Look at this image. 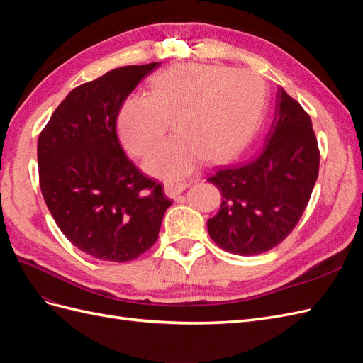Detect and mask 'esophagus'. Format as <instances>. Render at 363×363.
Segmentation results:
<instances>
[{
    "instance_id": "1",
    "label": "esophagus",
    "mask_w": 363,
    "mask_h": 363,
    "mask_svg": "<svg viewBox=\"0 0 363 363\" xmlns=\"http://www.w3.org/2000/svg\"><path fill=\"white\" fill-rule=\"evenodd\" d=\"M188 186H189L188 182H174V180L164 182V189H167L168 195H171V196L182 194L186 188H188Z\"/></svg>"
}]
</instances>
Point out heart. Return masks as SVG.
Masks as SVG:
<instances>
[{"instance_id":"obj_1","label":"heart","mask_w":363,"mask_h":363,"mask_svg":"<svg viewBox=\"0 0 363 363\" xmlns=\"http://www.w3.org/2000/svg\"><path fill=\"white\" fill-rule=\"evenodd\" d=\"M265 86L248 71L180 65L156 75L150 95H133L118 116L121 139L145 156L172 121L175 136L151 152L145 168L162 177L191 172L204 157L223 160L242 147L256 128Z\"/></svg>"}]
</instances>
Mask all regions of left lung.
<instances>
[{
	"label": "left lung",
	"mask_w": 363,
	"mask_h": 363,
	"mask_svg": "<svg viewBox=\"0 0 363 363\" xmlns=\"http://www.w3.org/2000/svg\"><path fill=\"white\" fill-rule=\"evenodd\" d=\"M320 171V148L311 116L284 92L263 147L245 163L218 167L207 182L223 203L207 221L208 235L223 250L256 256L277 247L298 224Z\"/></svg>",
	"instance_id": "obj_1"
}]
</instances>
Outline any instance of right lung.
Listing matches in <instances>:
<instances>
[{
  "label": "right lung",
  "mask_w": 363,
  "mask_h": 363,
  "mask_svg": "<svg viewBox=\"0 0 363 363\" xmlns=\"http://www.w3.org/2000/svg\"><path fill=\"white\" fill-rule=\"evenodd\" d=\"M159 65L116 68L77 86L39 135L43 200L69 242L95 259L144 255L172 204L163 184L125 156L116 133L121 106Z\"/></svg>",
  "instance_id": "right-lung-1"
}]
</instances>
